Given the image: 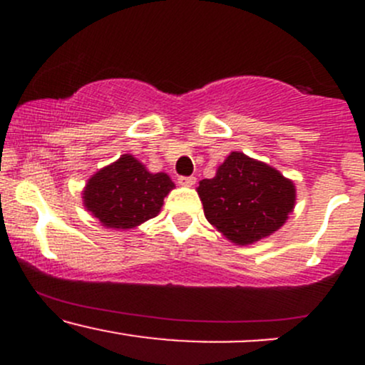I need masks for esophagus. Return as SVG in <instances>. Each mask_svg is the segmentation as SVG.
<instances>
[{"instance_id": "34e87169", "label": "esophagus", "mask_w": 365, "mask_h": 365, "mask_svg": "<svg viewBox=\"0 0 365 365\" xmlns=\"http://www.w3.org/2000/svg\"><path fill=\"white\" fill-rule=\"evenodd\" d=\"M178 183L183 187L195 185V177H178Z\"/></svg>"}]
</instances>
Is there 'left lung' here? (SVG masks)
Instances as JSON below:
<instances>
[{"label":"left lung","mask_w":365,"mask_h":365,"mask_svg":"<svg viewBox=\"0 0 365 365\" xmlns=\"http://www.w3.org/2000/svg\"><path fill=\"white\" fill-rule=\"evenodd\" d=\"M206 220L238 245L271 235L295 206V187L278 170L232 153L197 187Z\"/></svg>","instance_id":"left-lung-1"}]
</instances>
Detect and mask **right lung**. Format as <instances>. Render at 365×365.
<instances>
[{"label": "right lung", "instance_id": "1", "mask_svg": "<svg viewBox=\"0 0 365 365\" xmlns=\"http://www.w3.org/2000/svg\"><path fill=\"white\" fill-rule=\"evenodd\" d=\"M175 187L166 173H149L130 154L94 175L83 190V204L108 228L128 230L159 212Z\"/></svg>", "mask_w": 365, "mask_h": 365}]
</instances>
